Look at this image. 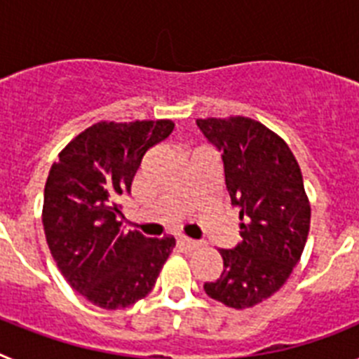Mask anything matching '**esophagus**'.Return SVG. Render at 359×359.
I'll return each instance as SVG.
<instances>
[{
	"instance_id": "obj_1",
	"label": "esophagus",
	"mask_w": 359,
	"mask_h": 359,
	"mask_svg": "<svg viewBox=\"0 0 359 359\" xmlns=\"http://www.w3.org/2000/svg\"><path fill=\"white\" fill-rule=\"evenodd\" d=\"M180 243H182L187 250H196V248H199V246H201V244H203V243H199V241L189 239V237H182V239H180Z\"/></svg>"
}]
</instances>
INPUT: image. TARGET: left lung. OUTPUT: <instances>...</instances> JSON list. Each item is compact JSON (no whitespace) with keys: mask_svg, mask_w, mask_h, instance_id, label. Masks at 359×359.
I'll return each mask as SVG.
<instances>
[{"mask_svg":"<svg viewBox=\"0 0 359 359\" xmlns=\"http://www.w3.org/2000/svg\"><path fill=\"white\" fill-rule=\"evenodd\" d=\"M208 140L223 152L224 183L239 208L241 241L221 250L224 269L207 282L210 298L248 309L277 293L298 264L311 224L302 170L277 133L248 116L198 118Z\"/></svg>","mask_w":359,"mask_h":359,"instance_id":"1","label":"left lung"}]
</instances>
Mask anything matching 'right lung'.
I'll return each mask as SVG.
<instances>
[{"instance_id": "right-lung-1", "label": "right lung", "mask_w": 359, "mask_h": 359, "mask_svg": "<svg viewBox=\"0 0 359 359\" xmlns=\"http://www.w3.org/2000/svg\"><path fill=\"white\" fill-rule=\"evenodd\" d=\"M172 129V120H102L79 133L50 169L46 243L66 282L93 306L122 309L147 297L176 246L172 236L123 231L118 203L145 152Z\"/></svg>"}]
</instances>
